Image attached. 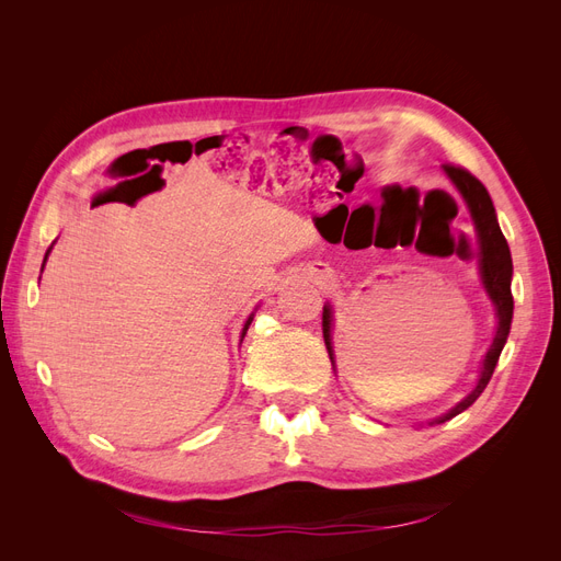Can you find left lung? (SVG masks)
<instances>
[{
    "instance_id": "left-lung-1",
    "label": "left lung",
    "mask_w": 561,
    "mask_h": 561,
    "mask_svg": "<svg viewBox=\"0 0 561 561\" xmlns=\"http://www.w3.org/2000/svg\"><path fill=\"white\" fill-rule=\"evenodd\" d=\"M445 173L449 175V180L456 184V190L461 192V196L466 198L470 215H472V222L474 229H478V239H480V250H482V260H480V268H482V280L486 293L494 301L496 307V316H499V330L494 336V344L486 351V358L482 365V375L478 386H474L472 393L463 400L458 402L454 410L445 416H439L435 423H445L449 419H454L456 414H461L463 410L478 400L482 396V390L486 388L491 375H494L496 363L501 358V351L507 342V334H511V322H513V293H511V280H513V257H511V248H507L505 236L499 227V219H496V210H494V203H491L489 192L484 190V184L474 178L470 171L461 165H445ZM332 328V311L330 307L322 309V336H325V346L330 353V360L332 358V336L330 330Z\"/></svg>"
}]
</instances>
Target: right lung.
Returning a JSON list of instances; mask_svg holds the SVG:
<instances>
[{"instance_id": "obj_1", "label": "right lung", "mask_w": 561, "mask_h": 561, "mask_svg": "<svg viewBox=\"0 0 561 561\" xmlns=\"http://www.w3.org/2000/svg\"><path fill=\"white\" fill-rule=\"evenodd\" d=\"M252 322V318H248V322H245V328H243V334H245V330H248V325Z\"/></svg>"}]
</instances>
